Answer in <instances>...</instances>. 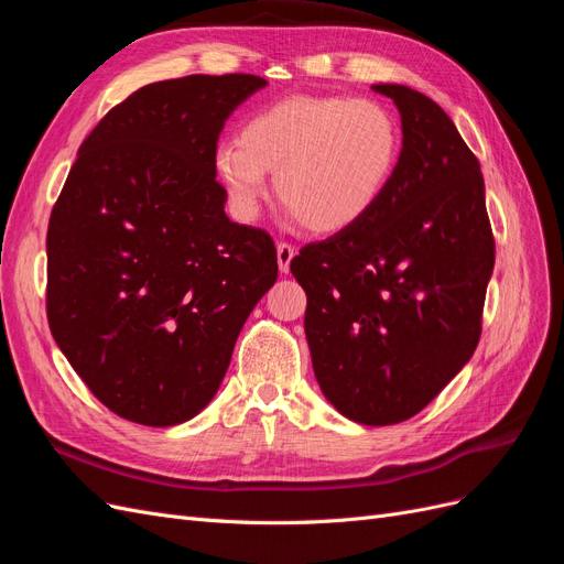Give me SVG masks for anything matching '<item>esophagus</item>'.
I'll use <instances>...</instances> for the list:
<instances>
[{"label":"esophagus","mask_w":564,"mask_h":564,"mask_svg":"<svg viewBox=\"0 0 564 564\" xmlns=\"http://www.w3.org/2000/svg\"><path fill=\"white\" fill-rule=\"evenodd\" d=\"M296 256V247L289 242H278V263L282 272H289V265H292V259Z\"/></svg>","instance_id":"1"}]
</instances>
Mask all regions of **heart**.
Masks as SVG:
<instances>
[{"label":"heart","mask_w":564,"mask_h":564,"mask_svg":"<svg viewBox=\"0 0 564 564\" xmlns=\"http://www.w3.org/2000/svg\"><path fill=\"white\" fill-rule=\"evenodd\" d=\"M402 160V127L371 98L289 96L253 112L237 143L216 150L232 209L259 214L265 174L280 202L319 235L355 228L379 207Z\"/></svg>","instance_id":"1"}]
</instances>
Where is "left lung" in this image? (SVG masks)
Listing matches in <instances>:
<instances>
[{"mask_svg":"<svg viewBox=\"0 0 564 564\" xmlns=\"http://www.w3.org/2000/svg\"><path fill=\"white\" fill-rule=\"evenodd\" d=\"M373 91L402 117L395 181L362 224L305 245L292 272L324 398L350 421L392 425L470 360L497 247L480 162L449 115L402 84Z\"/></svg>","mask_w":564,"mask_h":564,"instance_id":"1","label":"left lung"}]
</instances>
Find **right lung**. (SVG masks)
I'll list each match as a JSON object with an SVG mask.
<instances>
[{"label": "right lung", "instance_id": "obj_1", "mask_svg": "<svg viewBox=\"0 0 564 564\" xmlns=\"http://www.w3.org/2000/svg\"><path fill=\"white\" fill-rule=\"evenodd\" d=\"M256 75L148 84L79 145L51 209L46 317L94 395L164 429L199 414L253 305L278 280L272 237L226 216L216 143Z\"/></svg>", "mask_w": 564, "mask_h": 564}]
</instances>
